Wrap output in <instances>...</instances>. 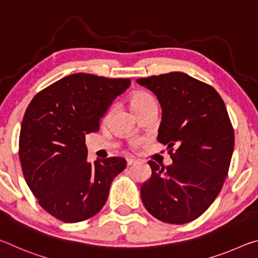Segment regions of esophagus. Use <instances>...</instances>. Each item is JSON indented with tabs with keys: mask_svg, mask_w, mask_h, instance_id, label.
Segmentation results:
<instances>
[{
	"mask_svg": "<svg viewBox=\"0 0 258 258\" xmlns=\"http://www.w3.org/2000/svg\"><path fill=\"white\" fill-rule=\"evenodd\" d=\"M135 163H137L136 160H134V159H126V166H128V167L133 166V164H135Z\"/></svg>",
	"mask_w": 258,
	"mask_h": 258,
	"instance_id": "1",
	"label": "esophagus"
}]
</instances>
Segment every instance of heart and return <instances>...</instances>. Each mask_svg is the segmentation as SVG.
I'll return each instance as SVG.
<instances>
[{
  "instance_id": "1",
  "label": "heart",
  "mask_w": 258,
  "mask_h": 258,
  "mask_svg": "<svg viewBox=\"0 0 258 258\" xmlns=\"http://www.w3.org/2000/svg\"><path fill=\"white\" fill-rule=\"evenodd\" d=\"M129 100H130V106H132V108L138 114V115H141V114H143L144 112L149 111V109L158 108V103L154 97L150 95L149 92H145V91L135 92V94H133L132 97H130ZM113 109H114V106L108 108V111L106 113V117L111 115ZM143 143H144V139H139V138L132 139V141L129 142V145L132 149L135 150V149H138Z\"/></svg>"
}]
</instances>
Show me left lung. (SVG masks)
I'll use <instances>...</instances> for the list:
<instances>
[{
	"label": "left lung",
	"instance_id": "left-lung-1",
	"mask_svg": "<svg viewBox=\"0 0 258 258\" xmlns=\"http://www.w3.org/2000/svg\"><path fill=\"white\" fill-rule=\"evenodd\" d=\"M162 107L158 141L171 166L149 161L151 178L141 197L152 216L185 224L201 216L221 192L234 149V132L222 97L212 86L181 72L136 80Z\"/></svg>",
	"mask_w": 258,
	"mask_h": 258
}]
</instances>
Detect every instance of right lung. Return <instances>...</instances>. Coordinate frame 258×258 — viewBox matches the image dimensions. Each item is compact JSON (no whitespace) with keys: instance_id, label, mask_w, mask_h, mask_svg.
I'll use <instances>...</instances> for the list:
<instances>
[{"instance_id":"right-lung-1","label":"right lung","mask_w":258,"mask_h":258,"mask_svg":"<svg viewBox=\"0 0 258 258\" xmlns=\"http://www.w3.org/2000/svg\"><path fill=\"white\" fill-rule=\"evenodd\" d=\"M129 79L77 73L34 96L19 135L25 180L46 213L64 223L100 212L123 158L88 162L86 135L98 132L112 101L128 89Z\"/></svg>"}]
</instances>
